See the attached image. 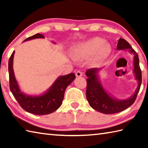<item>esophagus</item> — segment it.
I'll use <instances>...</instances> for the list:
<instances>
[{
  "mask_svg": "<svg viewBox=\"0 0 148 148\" xmlns=\"http://www.w3.org/2000/svg\"><path fill=\"white\" fill-rule=\"evenodd\" d=\"M82 75H83L82 72H81L80 71H78L76 72V77H81V76H82Z\"/></svg>",
  "mask_w": 148,
  "mask_h": 148,
  "instance_id": "34e87169",
  "label": "esophagus"
}]
</instances>
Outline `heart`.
<instances>
[{"mask_svg":"<svg viewBox=\"0 0 148 148\" xmlns=\"http://www.w3.org/2000/svg\"><path fill=\"white\" fill-rule=\"evenodd\" d=\"M110 51L111 47L108 43L103 42L100 37H94L77 46L72 56L75 59H85L94 54V61L99 62L105 58Z\"/></svg>","mask_w":148,"mask_h":148,"instance_id":"b5f03b06","label":"heart"}]
</instances>
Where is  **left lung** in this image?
I'll return each instance as SVG.
<instances>
[{
    "label": "left lung",
    "instance_id": "8db88e82",
    "mask_svg": "<svg viewBox=\"0 0 148 148\" xmlns=\"http://www.w3.org/2000/svg\"><path fill=\"white\" fill-rule=\"evenodd\" d=\"M118 50L128 51L134 55L133 73L137 81V87L133 95L126 99H119L108 93L103 88L99 78V72L103 68H92L87 70L86 99L90 106L96 111L103 114H114L124 111L133 104L142 83V74L139 67V56L130 44L124 39L119 38L117 42Z\"/></svg>",
    "mask_w": 148,
    "mask_h": 148
}]
</instances>
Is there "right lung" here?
I'll return each mask as SVG.
<instances>
[{
    "label": "right lung",
    "instance_id": "add662e5",
    "mask_svg": "<svg viewBox=\"0 0 148 148\" xmlns=\"http://www.w3.org/2000/svg\"><path fill=\"white\" fill-rule=\"evenodd\" d=\"M39 38L44 39L45 36L42 34H36L32 37H28L24 41ZM52 42L55 44L54 42ZM14 53V51L12 52L8 63L9 87L19 104L27 112L36 115L48 114L57 110L62 103L65 89L76 78L75 74L71 73L58 77L52 85L42 94L28 95L21 92L16 79L13 70Z\"/></svg>",
    "mask_w": 148,
    "mask_h": 148
}]
</instances>
